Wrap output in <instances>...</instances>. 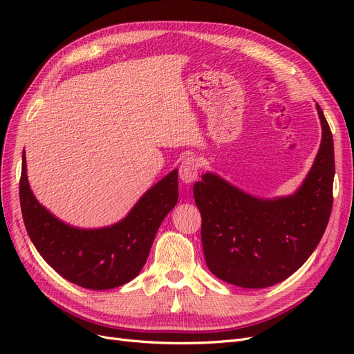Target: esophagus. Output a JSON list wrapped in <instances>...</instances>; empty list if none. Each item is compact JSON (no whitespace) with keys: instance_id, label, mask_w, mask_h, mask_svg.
<instances>
[{"instance_id":"1","label":"esophagus","mask_w":354,"mask_h":354,"mask_svg":"<svg viewBox=\"0 0 354 354\" xmlns=\"http://www.w3.org/2000/svg\"><path fill=\"white\" fill-rule=\"evenodd\" d=\"M199 167H201V164H199V159L196 156L186 158L183 162H181L180 169H178L180 180L183 181L185 185L194 183V181L198 178Z\"/></svg>"}]
</instances>
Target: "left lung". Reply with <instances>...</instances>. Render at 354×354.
<instances>
[{"mask_svg":"<svg viewBox=\"0 0 354 354\" xmlns=\"http://www.w3.org/2000/svg\"><path fill=\"white\" fill-rule=\"evenodd\" d=\"M316 108L322 143L295 195L257 199L211 173L195 183L203 255L218 279L252 289L276 285L297 272L322 239L334 201L335 158L330 128Z\"/></svg>","mask_w":354,"mask_h":354,"instance_id":"obj_1","label":"left lung"}]
</instances>
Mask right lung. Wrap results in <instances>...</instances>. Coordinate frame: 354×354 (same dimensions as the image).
<instances>
[{"label": "right lung", "mask_w": 354, "mask_h": 354, "mask_svg": "<svg viewBox=\"0 0 354 354\" xmlns=\"http://www.w3.org/2000/svg\"><path fill=\"white\" fill-rule=\"evenodd\" d=\"M19 196L32 243L66 281L87 289H111L133 281L145 266L155 234L178 198L177 169L156 183L128 216L111 227L85 230L53 217L32 195L24 151Z\"/></svg>", "instance_id": "add662e5"}]
</instances>
